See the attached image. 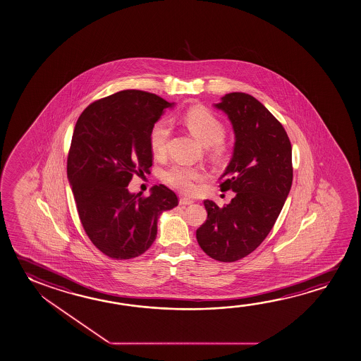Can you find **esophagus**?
I'll list each match as a JSON object with an SVG mask.
<instances>
[{"label": "esophagus", "instance_id": "esophagus-1", "mask_svg": "<svg viewBox=\"0 0 361 361\" xmlns=\"http://www.w3.org/2000/svg\"><path fill=\"white\" fill-rule=\"evenodd\" d=\"M179 204L180 206H189V204H193V200H188V198H180L179 200Z\"/></svg>", "mask_w": 361, "mask_h": 361}]
</instances>
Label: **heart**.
Masks as SVG:
<instances>
[{
	"label": "heart",
	"instance_id": "obj_1",
	"mask_svg": "<svg viewBox=\"0 0 361 361\" xmlns=\"http://www.w3.org/2000/svg\"><path fill=\"white\" fill-rule=\"evenodd\" d=\"M184 126L200 143L204 145L216 144V152H221V142L224 137V126L217 118L206 109L192 108L182 118ZM171 124L166 121H159L152 126L149 133V144L155 157H163L171 137ZM206 178V172L198 166L173 164L163 172V179L172 188L184 195H193L197 190V183Z\"/></svg>",
	"mask_w": 361,
	"mask_h": 361
}]
</instances>
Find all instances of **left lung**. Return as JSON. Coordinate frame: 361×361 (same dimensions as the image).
<instances>
[{"mask_svg": "<svg viewBox=\"0 0 361 361\" xmlns=\"http://www.w3.org/2000/svg\"><path fill=\"white\" fill-rule=\"evenodd\" d=\"M233 126L232 159L219 178L221 190L235 192L227 206L204 200L207 221L197 240L209 257L235 262L267 237L292 184V148L286 130L264 104L245 92H229L214 104Z\"/></svg>", "mask_w": 361, "mask_h": 361, "instance_id": "obj_1", "label": "left lung"}]
</instances>
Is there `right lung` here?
<instances>
[{
	"mask_svg": "<svg viewBox=\"0 0 361 361\" xmlns=\"http://www.w3.org/2000/svg\"><path fill=\"white\" fill-rule=\"evenodd\" d=\"M173 105L152 92L123 90L90 104L76 121L68 179L86 235L108 257L140 256L155 240L159 216L178 206L163 184L149 197L128 190L133 176L153 164L149 133Z\"/></svg>",
	"mask_w": 361,
	"mask_h": 361,
	"instance_id": "1",
	"label": "right lung"
}]
</instances>
